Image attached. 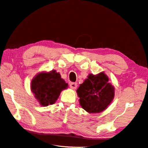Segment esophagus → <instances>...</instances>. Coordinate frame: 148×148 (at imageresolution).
I'll return each instance as SVG.
<instances>
[{
  "mask_svg": "<svg viewBox=\"0 0 148 148\" xmlns=\"http://www.w3.org/2000/svg\"><path fill=\"white\" fill-rule=\"evenodd\" d=\"M70 87L72 88V89H76L77 87V83H71V84H70Z\"/></svg>",
  "mask_w": 148,
  "mask_h": 148,
  "instance_id": "34e87169",
  "label": "esophagus"
}]
</instances>
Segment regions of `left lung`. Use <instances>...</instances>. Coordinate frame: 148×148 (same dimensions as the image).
<instances>
[{"label":"left lung","instance_id":"1","mask_svg":"<svg viewBox=\"0 0 148 148\" xmlns=\"http://www.w3.org/2000/svg\"><path fill=\"white\" fill-rule=\"evenodd\" d=\"M108 81V77L104 72L88 75L77 89L79 103L83 109L89 113L100 112L111 103L114 87Z\"/></svg>","mask_w":148,"mask_h":148}]
</instances>
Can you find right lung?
I'll use <instances>...</instances> for the list:
<instances>
[{
    "label": "right lung",
    "mask_w": 148,
    "mask_h": 148,
    "mask_svg": "<svg viewBox=\"0 0 148 148\" xmlns=\"http://www.w3.org/2000/svg\"><path fill=\"white\" fill-rule=\"evenodd\" d=\"M68 84L55 70L49 72H40L32 80L31 90L41 106L52 105L58 100L61 91Z\"/></svg>",
    "instance_id": "right-lung-1"
}]
</instances>
